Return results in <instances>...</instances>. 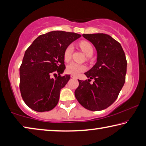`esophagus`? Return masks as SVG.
<instances>
[{"mask_svg": "<svg viewBox=\"0 0 146 146\" xmlns=\"http://www.w3.org/2000/svg\"><path fill=\"white\" fill-rule=\"evenodd\" d=\"M71 77L73 78H76V76L75 75H71Z\"/></svg>", "mask_w": 146, "mask_h": 146, "instance_id": "obj_1", "label": "esophagus"}]
</instances>
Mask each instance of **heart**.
Returning a JSON list of instances; mask_svg holds the SVG:
<instances>
[{
    "label": "heart",
    "mask_w": 146,
    "mask_h": 146,
    "mask_svg": "<svg viewBox=\"0 0 146 146\" xmlns=\"http://www.w3.org/2000/svg\"><path fill=\"white\" fill-rule=\"evenodd\" d=\"M80 47L82 49L83 52L84 53L88 56H91L93 53V48L91 46L90 43L88 42L83 41L81 42L80 43ZM73 46L72 44L69 45L67 48L66 49L65 51H64V59L65 60L68 61L71 58V54L73 53ZM86 70V66L82 65V64H78L75 62H72L68 64L67 66V72L70 74H71L73 75H78L79 73L82 72Z\"/></svg>",
    "instance_id": "obj_1"
}]
</instances>
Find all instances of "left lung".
I'll return each mask as SVG.
<instances>
[{
	"mask_svg": "<svg viewBox=\"0 0 146 146\" xmlns=\"http://www.w3.org/2000/svg\"><path fill=\"white\" fill-rule=\"evenodd\" d=\"M97 50V62L84 74L90 79L78 80L75 97L84 108L100 111L115 102L125 80L127 60L121 44L104 33L83 34ZM91 79L95 80L93 84Z\"/></svg>",
	"mask_w": 146,
	"mask_h": 146,
	"instance_id": "1",
	"label": "left lung"
}]
</instances>
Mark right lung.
<instances>
[{
  "label": "right lung",
  "mask_w": 146,
  "mask_h": 146,
  "mask_svg": "<svg viewBox=\"0 0 146 146\" xmlns=\"http://www.w3.org/2000/svg\"><path fill=\"white\" fill-rule=\"evenodd\" d=\"M80 35L53 31L41 35L27 49L20 68V90L24 102L38 112L49 111L58 104L60 92L70 78L61 76L66 69L64 51ZM56 71L59 75H51Z\"/></svg>",
  "instance_id": "add662e5"
}]
</instances>
